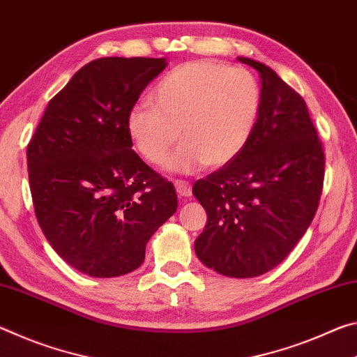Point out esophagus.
Returning <instances> with one entry per match:
<instances>
[{
	"label": "esophagus",
	"mask_w": 357,
	"mask_h": 357,
	"mask_svg": "<svg viewBox=\"0 0 357 357\" xmlns=\"http://www.w3.org/2000/svg\"><path fill=\"white\" fill-rule=\"evenodd\" d=\"M174 185H175V190H177L180 197H190L191 196L192 191H191V185L188 182H185V180H175Z\"/></svg>",
	"instance_id": "34e87169"
}]
</instances>
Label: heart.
<instances>
[{"label": "heart", "mask_w": 357, "mask_h": 357, "mask_svg": "<svg viewBox=\"0 0 357 357\" xmlns=\"http://www.w3.org/2000/svg\"><path fill=\"white\" fill-rule=\"evenodd\" d=\"M153 106H134L126 130L150 165L165 161L175 142L182 147L166 161L174 172L229 165L253 136L261 110L259 82L247 69L213 60L171 69L151 93Z\"/></svg>", "instance_id": "obj_1"}]
</instances>
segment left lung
Listing matches in <instances>:
<instances>
[{"label":"left lung","mask_w":357,"mask_h":357,"mask_svg":"<svg viewBox=\"0 0 357 357\" xmlns=\"http://www.w3.org/2000/svg\"><path fill=\"white\" fill-rule=\"evenodd\" d=\"M238 61L261 74L259 119L242 153L192 186L208 215L195 250L221 275L251 278L277 267L312 225L326 156L299 93L266 64Z\"/></svg>","instance_id":"obj_1"}]
</instances>
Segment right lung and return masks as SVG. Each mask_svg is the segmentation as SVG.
Masks as SVG:
<instances>
[{
  "label": "right lung",
  "instance_id": "1",
  "mask_svg": "<svg viewBox=\"0 0 357 357\" xmlns=\"http://www.w3.org/2000/svg\"><path fill=\"white\" fill-rule=\"evenodd\" d=\"M165 58L85 64L50 99L26 149L38 223L69 266L110 278L144 262L145 245L177 210L172 182L134 151L126 116Z\"/></svg>",
  "mask_w": 357,
  "mask_h": 357
}]
</instances>
